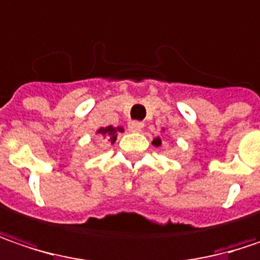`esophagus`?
Returning <instances> with one entry per match:
<instances>
[{"mask_svg": "<svg viewBox=\"0 0 260 260\" xmlns=\"http://www.w3.org/2000/svg\"><path fill=\"white\" fill-rule=\"evenodd\" d=\"M128 125V130L130 132H140L142 130V127H143V123H140V121H130V123L127 124Z\"/></svg>", "mask_w": 260, "mask_h": 260, "instance_id": "esophagus-1", "label": "esophagus"}]
</instances>
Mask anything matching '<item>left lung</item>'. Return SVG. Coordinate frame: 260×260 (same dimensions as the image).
Returning <instances> with one entry per match:
<instances>
[{"label": "left lung", "mask_w": 260, "mask_h": 260, "mask_svg": "<svg viewBox=\"0 0 260 260\" xmlns=\"http://www.w3.org/2000/svg\"><path fill=\"white\" fill-rule=\"evenodd\" d=\"M162 132H165L162 128ZM161 143H162V140H161V137H155L153 140H152V145L155 146V148H158V146H161Z\"/></svg>", "instance_id": "1"}]
</instances>
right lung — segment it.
Here are the masks:
<instances>
[{"label":"right lung","mask_w":260,"mask_h":260,"mask_svg":"<svg viewBox=\"0 0 260 260\" xmlns=\"http://www.w3.org/2000/svg\"><path fill=\"white\" fill-rule=\"evenodd\" d=\"M123 132L124 128L121 125H117V127H114V125H107V127H99L96 130V135L99 137H102V139H105V140L110 142V143H115L118 133H123Z\"/></svg>","instance_id":"1"}]
</instances>
